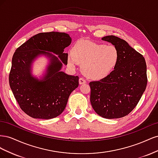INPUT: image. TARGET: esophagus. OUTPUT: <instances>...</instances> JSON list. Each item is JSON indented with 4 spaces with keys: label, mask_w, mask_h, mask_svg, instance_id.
I'll list each match as a JSON object with an SVG mask.
<instances>
[{
    "label": "esophagus",
    "mask_w": 158,
    "mask_h": 158,
    "mask_svg": "<svg viewBox=\"0 0 158 158\" xmlns=\"http://www.w3.org/2000/svg\"><path fill=\"white\" fill-rule=\"evenodd\" d=\"M85 82H86V81H85L83 78H79V84H85Z\"/></svg>",
    "instance_id": "34e87169"
}]
</instances>
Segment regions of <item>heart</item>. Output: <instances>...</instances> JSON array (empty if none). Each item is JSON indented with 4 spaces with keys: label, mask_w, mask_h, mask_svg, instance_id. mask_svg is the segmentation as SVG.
<instances>
[{
    "label": "heart",
    "mask_w": 158,
    "mask_h": 158,
    "mask_svg": "<svg viewBox=\"0 0 158 158\" xmlns=\"http://www.w3.org/2000/svg\"><path fill=\"white\" fill-rule=\"evenodd\" d=\"M119 58L120 54L115 46L80 40L74 45L72 55L69 56L68 63L72 67L77 64H82L85 76L99 79L108 76L115 69Z\"/></svg>",
    "instance_id": "b5f03b06"
}]
</instances>
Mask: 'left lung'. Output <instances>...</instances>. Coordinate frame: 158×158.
<instances>
[{
    "instance_id": "left-lung-1",
    "label": "left lung",
    "mask_w": 158,
    "mask_h": 158,
    "mask_svg": "<svg viewBox=\"0 0 158 158\" xmlns=\"http://www.w3.org/2000/svg\"><path fill=\"white\" fill-rule=\"evenodd\" d=\"M102 40L115 46L120 58L115 69L106 77L89 82L90 102L99 116L121 118L135 108L146 89V63L144 57L126 41L114 35Z\"/></svg>"
}]
</instances>
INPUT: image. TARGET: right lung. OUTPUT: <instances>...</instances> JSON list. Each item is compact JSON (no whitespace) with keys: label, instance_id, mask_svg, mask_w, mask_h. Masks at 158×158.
<instances>
[{"label":"right lung","instance_id":"1","mask_svg":"<svg viewBox=\"0 0 158 158\" xmlns=\"http://www.w3.org/2000/svg\"><path fill=\"white\" fill-rule=\"evenodd\" d=\"M71 37L63 32L40 33L16 50L12 56L9 84L19 106L34 118L50 119L63 112L70 94L78 86V76L60 71L67 64L68 54L64 49L71 44ZM58 54L59 58L50 52ZM40 55L50 59L47 73L42 80L32 77L31 66Z\"/></svg>","mask_w":158,"mask_h":158}]
</instances>
